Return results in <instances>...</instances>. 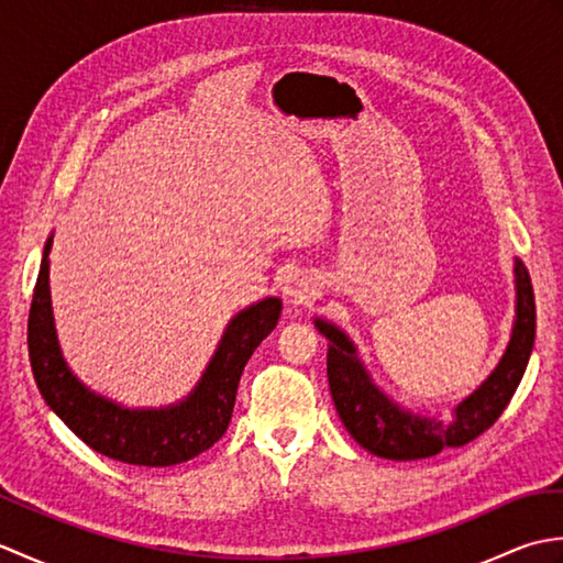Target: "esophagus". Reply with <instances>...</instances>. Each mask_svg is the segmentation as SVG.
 Wrapping results in <instances>:
<instances>
[{"mask_svg": "<svg viewBox=\"0 0 563 563\" xmlns=\"http://www.w3.org/2000/svg\"><path fill=\"white\" fill-rule=\"evenodd\" d=\"M317 283L312 278H307V275H295V278L288 280L285 285V302L290 307H302L307 302L317 300Z\"/></svg>", "mask_w": 563, "mask_h": 563, "instance_id": "1", "label": "esophagus"}]
</instances>
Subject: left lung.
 <instances>
[{"label":"left lung","mask_w":563,"mask_h":563,"mask_svg":"<svg viewBox=\"0 0 563 563\" xmlns=\"http://www.w3.org/2000/svg\"><path fill=\"white\" fill-rule=\"evenodd\" d=\"M512 273L516 319L510 341L492 375L454 406L448 421L440 413H421L399 406L375 385L349 333L327 319H314L321 336L329 339L327 375L331 399L357 445L385 460H423L445 448H462L496 423L528 367L537 327L530 273L520 258H516Z\"/></svg>","instance_id":"8db88e82"}]
</instances>
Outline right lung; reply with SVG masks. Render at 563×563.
<instances>
[{"instance_id": "add662e5", "label": "right lung", "mask_w": 563, "mask_h": 563, "mask_svg": "<svg viewBox=\"0 0 563 563\" xmlns=\"http://www.w3.org/2000/svg\"><path fill=\"white\" fill-rule=\"evenodd\" d=\"M51 249L53 234L43 249L29 314L31 369L45 404L91 450L125 464L172 466L212 448L232 421L244 365L278 324V297H263L230 319L206 373L186 399L159 409H130L89 389L65 361L51 300Z\"/></svg>"}]
</instances>
